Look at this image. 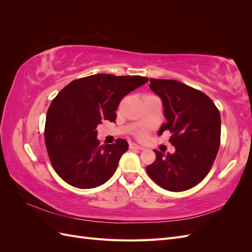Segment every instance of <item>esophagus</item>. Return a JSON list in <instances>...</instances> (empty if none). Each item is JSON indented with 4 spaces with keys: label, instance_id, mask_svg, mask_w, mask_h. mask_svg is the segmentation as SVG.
Masks as SVG:
<instances>
[{
    "label": "esophagus",
    "instance_id": "34e87169",
    "mask_svg": "<svg viewBox=\"0 0 252 252\" xmlns=\"http://www.w3.org/2000/svg\"><path fill=\"white\" fill-rule=\"evenodd\" d=\"M129 148L130 149H138V150H144V147L139 146V145H136L134 143H130L129 144Z\"/></svg>",
    "mask_w": 252,
    "mask_h": 252
}]
</instances>
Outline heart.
Listing matches in <instances>:
<instances>
[{
  "mask_svg": "<svg viewBox=\"0 0 252 252\" xmlns=\"http://www.w3.org/2000/svg\"><path fill=\"white\" fill-rule=\"evenodd\" d=\"M147 135H148V131H147V129H141V130H139L138 132L135 133V136L138 139H140V140H144V139H146L147 138Z\"/></svg>",
  "mask_w": 252,
  "mask_h": 252,
  "instance_id": "b5f03b06",
  "label": "heart"
}]
</instances>
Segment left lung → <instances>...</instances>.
Masks as SVG:
<instances>
[{"instance_id":"1","label":"left lung","mask_w":252,"mask_h":252,"mask_svg":"<svg viewBox=\"0 0 252 252\" xmlns=\"http://www.w3.org/2000/svg\"><path fill=\"white\" fill-rule=\"evenodd\" d=\"M149 87L162 98L164 116L158 134L169 130L172 155L155 150L156 161L146 167L149 177L169 191L196 186L210 171L220 144V116L202 91L174 80L150 79Z\"/></svg>"}]
</instances>
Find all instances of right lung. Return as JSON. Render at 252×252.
I'll return each mask as SVG.
<instances>
[{
    "instance_id": "1",
    "label": "right lung",
    "mask_w": 252,
    "mask_h": 252,
    "mask_svg": "<svg viewBox=\"0 0 252 252\" xmlns=\"http://www.w3.org/2000/svg\"><path fill=\"white\" fill-rule=\"evenodd\" d=\"M148 82L140 75L98 73L70 82L53 98L45 123V145L53 169L68 184L94 188L116 172L128 149L123 139L100 145L96 126L114 122L122 98Z\"/></svg>"
}]
</instances>
